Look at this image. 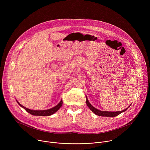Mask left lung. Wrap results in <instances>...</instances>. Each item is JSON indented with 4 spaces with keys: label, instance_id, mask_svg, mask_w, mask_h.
<instances>
[{
    "label": "left lung",
    "instance_id": "8db88e82",
    "mask_svg": "<svg viewBox=\"0 0 150 150\" xmlns=\"http://www.w3.org/2000/svg\"><path fill=\"white\" fill-rule=\"evenodd\" d=\"M86 103L87 105H88V107L89 108V109L93 112L96 115L100 116H107V117H115L119 115H120L121 113L126 111L127 110V109L120 111V112H106V111H101L99 110L96 108H94V107L90 103V102L88 101L87 97H86ZM129 108V107H128Z\"/></svg>",
    "mask_w": 150,
    "mask_h": 150
}]
</instances>
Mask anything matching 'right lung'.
<instances>
[{"mask_svg":"<svg viewBox=\"0 0 150 150\" xmlns=\"http://www.w3.org/2000/svg\"><path fill=\"white\" fill-rule=\"evenodd\" d=\"M18 103L19 104V105L23 108L29 113H30L31 115H34V116H50L53 115V113H56L60 108V107L62 105V100L60 101V102L54 108H53L52 109H48V110H30L26 108H25L24 106H23V105H21L19 102H18Z\"/></svg>","mask_w":150,"mask_h":150,"instance_id":"add662e5","label":"right lung"}]
</instances>
